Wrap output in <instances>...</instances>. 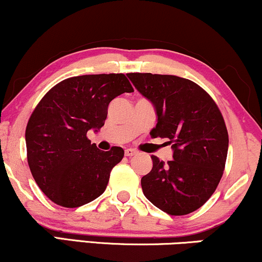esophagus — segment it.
<instances>
[{"label":"esophagus","mask_w":262,"mask_h":262,"mask_svg":"<svg viewBox=\"0 0 262 262\" xmlns=\"http://www.w3.org/2000/svg\"><path fill=\"white\" fill-rule=\"evenodd\" d=\"M125 154H126V157H134V156H136V154H137V150L132 149V148H126Z\"/></svg>","instance_id":"esophagus-1"}]
</instances>
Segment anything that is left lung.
Returning a JSON list of instances; mask_svg holds the SVG:
<instances>
[{
    "mask_svg": "<svg viewBox=\"0 0 262 262\" xmlns=\"http://www.w3.org/2000/svg\"><path fill=\"white\" fill-rule=\"evenodd\" d=\"M127 77L157 114L154 138L172 143V160L151 156L142 177L143 194L170 215H187L204 205L224 173L228 134L216 103L202 87L175 75L130 73Z\"/></svg>",
    "mask_w": 262,
    "mask_h": 262,
    "instance_id": "1",
    "label": "left lung"
}]
</instances>
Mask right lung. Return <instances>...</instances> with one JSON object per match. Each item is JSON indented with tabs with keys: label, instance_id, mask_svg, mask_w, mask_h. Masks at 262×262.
I'll list each match as a JSON object with an SVG mask.
<instances>
[{
	"label": "right lung",
	"instance_id": "right-lung-1",
	"mask_svg": "<svg viewBox=\"0 0 262 262\" xmlns=\"http://www.w3.org/2000/svg\"><path fill=\"white\" fill-rule=\"evenodd\" d=\"M134 92L124 74H97L63 80L48 91L25 130L28 164L37 186L56 204L77 208L104 192L121 147L99 150L87 138L104 125L115 97Z\"/></svg>",
	"mask_w": 262,
	"mask_h": 262
}]
</instances>
